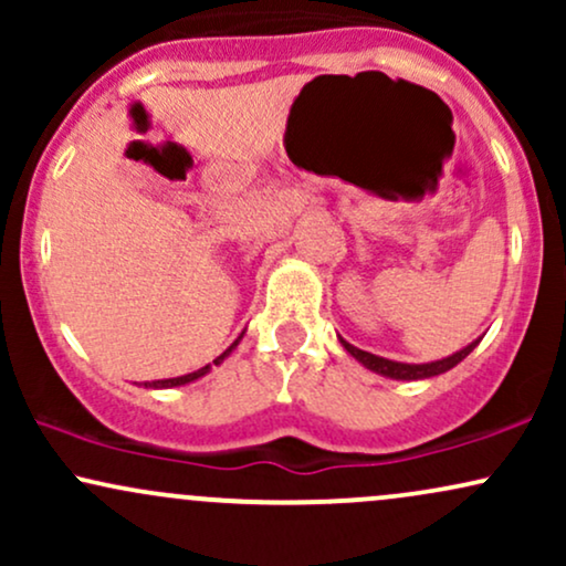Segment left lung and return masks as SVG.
Returning <instances> with one entry per match:
<instances>
[{
  "instance_id": "8db88e82",
  "label": "left lung",
  "mask_w": 566,
  "mask_h": 566,
  "mask_svg": "<svg viewBox=\"0 0 566 566\" xmlns=\"http://www.w3.org/2000/svg\"><path fill=\"white\" fill-rule=\"evenodd\" d=\"M343 348L348 350L350 356H354L356 361H361L367 369H373V373L378 375H386V378H394V380H423V378H433V375H441L447 373V369H452L454 365H460V361L465 359V356L471 354L473 348L479 346V340H473L471 346H465L463 350H458V354L447 356V359H439V361H431V365H401V361H391V359H382V356H375V354H367V350L350 346L348 340H343Z\"/></svg>"
}]
</instances>
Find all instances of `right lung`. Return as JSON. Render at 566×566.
Segmentation results:
<instances>
[{"label":"right lung","mask_w":566,"mask_h":566,"mask_svg":"<svg viewBox=\"0 0 566 566\" xmlns=\"http://www.w3.org/2000/svg\"><path fill=\"white\" fill-rule=\"evenodd\" d=\"M239 343V340H237ZM237 343H233V346H237ZM231 346V348H233ZM231 348H226L223 350V354H220L218 356V359L216 361H212V365H220V361H223L226 359V356H229L231 354ZM205 373H210V365H207V367H201V369H197V373H188V375H180V378H167V380H151V382H146V386L148 388H172V386H186V382H191V380H197V378H201V375H205Z\"/></svg>","instance_id":"obj_1"}]
</instances>
